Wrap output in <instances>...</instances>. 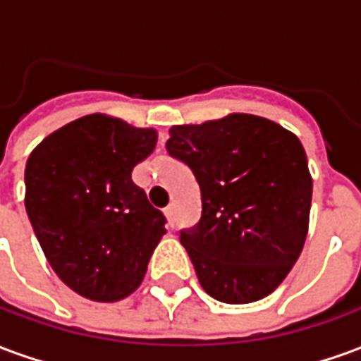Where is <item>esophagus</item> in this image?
Returning <instances> with one entry per match:
<instances>
[{"label":"esophagus","mask_w":361,"mask_h":361,"mask_svg":"<svg viewBox=\"0 0 361 361\" xmlns=\"http://www.w3.org/2000/svg\"><path fill=\"white\" fill-rule=\"evenodd\" d=\"M173 212H176V211H173V204H168V207H166V209H164L166 219L170 220V224H172V222H173Z\"/></svg>","instance_id":"obj_1"}]
</instances>
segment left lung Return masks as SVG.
<instances>
[{
	"mask_svg": "<svg viewBox=\"0 0 361 361\" xmlns=\"http://www.w3.org/2000/svg\"><path fill=\"white\" fill-rule=\"evenodd\" d=\"M166 149L201 189V220L180 240L204 292L251 303L276 290L310 226L313 181L300 139L271 119L230 114L173 126Z\"/></svg>",
	"mask_w": 361,
	"mask_h": 361,
	"instance_id": "8db88e82",
	"label": "left lung"
}]
</instances>
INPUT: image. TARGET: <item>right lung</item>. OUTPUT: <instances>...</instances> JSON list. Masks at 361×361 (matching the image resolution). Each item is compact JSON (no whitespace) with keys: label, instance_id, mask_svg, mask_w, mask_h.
Returning a JSON list of instances; mask_svg holds the SVG:
<instances>
[{"label":"right lung","instance_id":"obj_1","mask_svg":"<svg viewBox=\"0 0 361 361\" xmlns=\"http://www.w3.org/2000/svg\"><path fill=\"white\" fill-rule=\"evenodd\" d=\"M154 129L90 114L59 127L25 168V207L44 255L73 292L118 302L142 282L166 219L131 180Z\"/></svg>","mask_w":361,"mask_h":361}]
</instances>
